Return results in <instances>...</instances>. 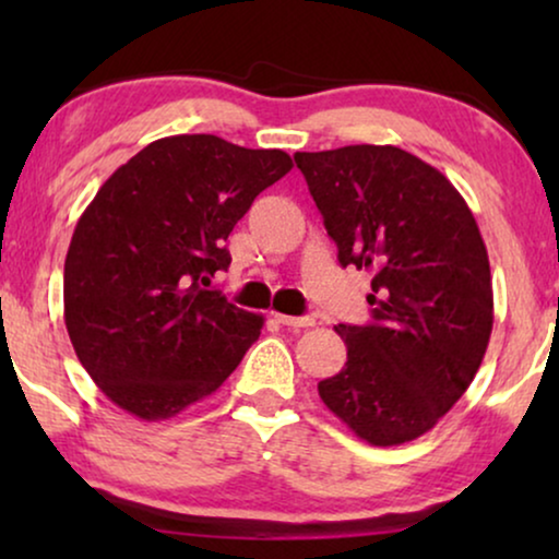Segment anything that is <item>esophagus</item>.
Wrapping results in <instances>:
<instances>
[{"mask_svg": "<svg viewBox=\"0 0 559 559\" xmlns=\"http://www.w3.org/2000/svg\"><path fill=\"white\" fill-rule=\"evenodd\" d=\"M274 318H277V323L287 325V328H295V331H300V328H310V325H316V318H310V316L295 318V316H282V312H274Z\"/></svg>", "mask_w": 559, "mask_h": 559, "instance_id": "esophagus-1", "label": "esophagus"}]
</instances>
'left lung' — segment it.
Returning a JSON list of instances; mask_svg holds the SVG:
<instances>
[{
  "label": "left lung",
  "instance_id": "obj_1",
  "mask_svg": "<svg viewBox=\"0 0 559 559\" xmlns=\"http://www.w3.org/2000/svg\"><path fill=\"white\" fill-rule=\"evenodd\" d=\"M341 266L369 272V325H335L346 366L320 400L369 445L432 430L471 386L493 328L486 243L445 175L392 144L297 152Z\"/></svg>",
  "mask_w": 559,
  "mask_h": 559
}]
</instances>
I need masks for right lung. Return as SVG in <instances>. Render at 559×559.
Returning <instances> with one entry per match:
<instances>
[{"mask_svg":"<svg viewBox=\"0 0 559 559\" xmlns=\"http://www.w3.org/2000/svg\"><path fill=\"white\" fill-rule=\"evenodd\" d=\"M293 170L282 150L213 134L165 136L119 167L75 224L66 328L96 386L157 423L216 392L264 318L211 289L236 221Z\"/></svg>","mask_w":559,"mask_h":559,"instance_id":"add662e5","label":"right lung"}]
</instances>
